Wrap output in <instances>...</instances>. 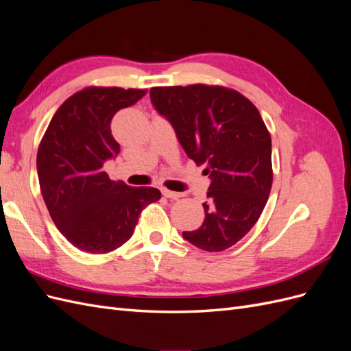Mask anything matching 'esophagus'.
I'll use <instances>...</instances> for the list:
<instances>
[{
  "label": "esophagus",
  "instance_id": "34e87169",
  "mask_svg": "<svg viewBox=\"0 0 351 351\" xmlns=\"http://www.w3.org/2000/svg\"><path fill=\"white\" fill-rule=\"evenodd\" d=\"M162 195L168 199H173V200H177L180 197H183V193H177V192H171V190H167V189H162Z\"/></svg>",
  "mask_w": 351,
  "mask_h": 351
}]
</instances>
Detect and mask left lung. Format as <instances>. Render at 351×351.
<instances>
[{"instance_id":"obj_1","label":"left lung","mask_w":351,"mask_h":351,"mask_svg":"<svg viewBox=\"0 0 351 351\" xmlns=\"http://www.w3.org/2000/svg\"><path fill=\"white\" fill-rule=\"evenodd\" d=\"M149 95L210 178L204 224L183 237L206 252L234 246L256 224L272 186L271 136L258 108L236 90L206 84L152 88Z\"/></svg>"}]
</instances>
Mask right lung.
<instances>
[{
    "mask_svg": "<svg viewBox=\"0 0 351 351\" xmlns=\"http://www.w3.org/2000/svg\"><path fill=\"white\" fill-rule=\"evenodd\" d=\"M145 95L141 89H83L57 110L40 141L42 197L61 234L83 252L120 247L133 236L141 212L161 199L158 189L130 187L104 171V164L120 152L112 117Z\"/></svg>",
    "mask_w": 351,
    "mask_h": 351,
    "instance_id": "add662e5",
    "label": "right lung"
}]
</instances>
